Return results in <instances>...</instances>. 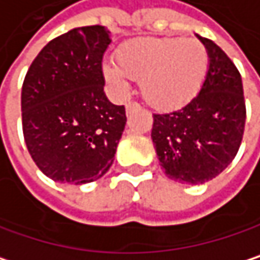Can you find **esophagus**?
Segmentation results:
<instances>
[{
	"instance_id": "1",
	"label": "esophagus",
	"mask_w": 260,
	"mask_h": 260,
	"mask_svg": "<svg viewBox=\"0 0 260 260\" xmlns=\"http://www.w3.org/2000/svg\"><path fill=\"white\" fill-rule=\"evenodd\" d=\"M139 108H140V105L136 103V102H127V103H126V112H127V114H131L133 111H136V109H139Z\"/></svg>"
}]
</instances>
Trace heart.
<instances>
[{
    "instance_id": "obj_1",
    "label": "heart",
    "mask_w": 260,
    "mask_h": 260,
    "mask_svg": "<svg viewBox=\"0 0 260 260\" xmlns=\"http://www.w3.org/2000/svg\"><path fill=\"white\" fill-rule=\"evenodd\" d=\"M209 70V53L198 39L143 38L123 44L117 62L106 60L103 73L121 94L129 80H140L146 102L172 109L189 102L200 91Z\"/></svg>"
}]
</instances>
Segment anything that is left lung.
<instances>
[{"label":"left lung","instance_id":"left-lung-1","mask_svg":"<svg viewBox=\"0 0 260 260\" xmlns=\"http://www.w3.org/2000/svg\"><path fill=\"white\" fill-rule=\"evenodd\" d=\"M198 38L209 53L206 80L181 109L154 114L151 134L166 175L184 184L213 180L233 161L247 117L236 65L213 41Z\"/></svg>","mask_w":260,"mask_h":260}]
</instances>
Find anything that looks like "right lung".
Here are the masks:
<instances>
[{
    "mask_svg": "<svg viewBox=\"0 0 260 260\" xmlns=\"http://www.w3.org/2000/svg\"><path fill=\"white\" fill-rule=\"evenodd\" d=\"M109 44L103 25L73 28L50 41L25 74L24 140L36 166L53 181L91 183L114 161L126 112L103 92L102 60Z\"/></svg>",
    "mask_w": 260,
    "mask_h": 260,
    "instance_id": "1",
    "label": "right lung"
}]
</instances>
